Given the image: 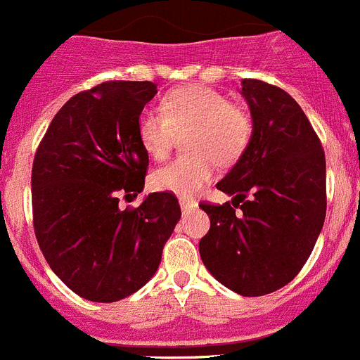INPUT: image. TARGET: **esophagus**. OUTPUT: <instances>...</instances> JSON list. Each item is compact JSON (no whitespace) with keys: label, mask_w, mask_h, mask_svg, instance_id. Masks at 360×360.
Listing matches in <instances>:
<instances>
[{"label":"esophagus","mask_w":360,"mask_h":360,"mask_svg":"<svg viewBox=\"0 0 360 360\" xmlns=\"http://www.w3.org/2000/svg\"><path fill=\"white\" fill-rule=\"evenodd\" d=\"M179 204H181V210H183L184 213H188V212H190V210H193L197 206L195 200H193V199H186V197H181Z\"/></svg>","instance_id":"34e87169"}]
</instances>
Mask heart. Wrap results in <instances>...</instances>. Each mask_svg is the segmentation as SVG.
I'll return each instance as SVG.
<instances>
[{"mask_svg": "<svg viewBox=\"0 0 360 360\" xmlns=\"http://www.w3.org/2000/svg\"><path fill=\"white\" fill-rule=\"evenodd\" d=\"M186 154L154 170L150 184L160 192L193 195L222 167L240 160L252 134L251 116L238 103L206 86L176 87L163 96L161 111L145 109L138 116V140L152 160L168 154L176 132L184 131Z\"/></svg>", "mask_w": 360, "mask_h": 360, "instance_id": "heart-1", "label": "heart"}]
</instances>
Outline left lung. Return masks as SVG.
Segmentation results:
<instances>
[{
    "label": "left lung",
    "mask_w": 360,
    "mask_h": 360,
    "mask_svg": "<svg viewBox=\"0 0 360 360\" xmlns=\"http://www.w3.org/2000/svg\"><path fill=\"white\" fill-rule=\"evenodd\" d=\"M242 95L252 116L251 141L217 183L235 195L231 202L199 204L210 217L199 252L220 283L255 297L285 287L309 260L326 215V161L289 93L244 79Z\"/></svg>",
    "instance_id": "left-lung-1"
}]
</instances>
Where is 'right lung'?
<instances>
[{
  "instance_id": "right-lung-1",
  "label": "right lung",
  "mask_w": 360,
  "mask_h": 360,
  "mask_svg": "<svg viewBox=\"0 0 360 360\" xmlns=\"http://www.w3.org/2000/svg\"><path fill=\"white\" fill-rule=\"evenodd\" d=\"M156 93L148 80H108L77 93L35 152V238L51 271L89 301L112 303L141 289L181 219L172 192L118 208L120 197L143 190L148 154L136 125Z\"/></svg>"
}]
</instances>
